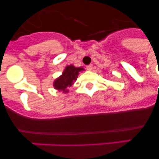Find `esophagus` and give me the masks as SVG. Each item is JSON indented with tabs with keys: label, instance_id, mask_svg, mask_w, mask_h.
Here are the masks:
<instances>
[{
	"label": "esophagus",
	"instance_id": "obj_1",
	"mask_svg": "<svg viewBox=\"0 0 159 159\" xmlns=\"http://www.w3.org/2000/svg\"><path fill=\"white\" fill-rule=\"evenodd\" d=\"M92 67H93V65L92 64H89V65L87 66V69L89 70V71H92Z\"/></svg>",
	"mask_w": 159,
	"mask_h": 159
}]
</instances>
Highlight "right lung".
Here are the masks:
<instances>
[{
    "label": "right lung",
    "mask_w": 159,
    "mask_h": 159,
    "mask_svg": "<svg viewBox=\"0 0 159 159\" xmlns=\"http://www.w3.org/2000/svg\"><path fill=\"white\" fill-rule=\"evenodd\" d=\"M82 67H75L72 65L66 67L62 75L57 79L54 82V87L56 89L63 91V92H67V87H71L76 80L79 72L83 71Z\"/></svg>",
    "instance_id": "obj_1"
}]
</instances>
